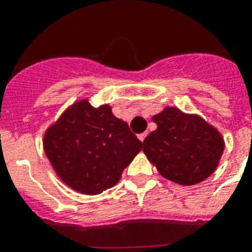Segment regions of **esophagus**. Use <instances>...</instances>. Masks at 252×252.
I'll return each instance as SVG.
<instances>
[{
    "label": "esophagus",
    "mask_w": 252,
    "mask_h": 252,
    "mask_svg": "<svg viewBox=\"0 0 252 252\" xmlns=\"http://www.w3.org/2000/svg\"><path fill=\"white\" fill-rule=\"evenodd\" d=\"M146 136H148V133H146V132H144V133H141V134H138V140H140L141 142H144V140H145Z\"/></svg>",
    "instance_id": "34e87169"
}]
</instances>
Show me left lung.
Returning a JSON list of instances; mask_svg holds the SVG:
<instances>
[{"label": "left lung", "mask_w": 252, "mask_h": 252, "mask_svg": "<svg viewBox=\"0 0 252 252\" xmlns=\"http://www.w3.org/2000/svg\"><path fill=\"white\" fill-rule=\"evenodd\" d=\"M157 129L144 140L142 152L158 172L180 186H193L216 171L225 149L220 130L197 114L165 107L152 118Z\"/></svg>", "instance_id": "left-lung-1"}]
</instances>
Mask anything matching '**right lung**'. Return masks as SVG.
<instances>
[{
  "instance_id": "add662e5",
  "label": "right lung",
  "mask_w": 252,
  "mask_h": 252,
  "mask_svg": "<svg viewBox=\"0 0 252 252\" xmlns=\"http://www.w3.org/2000/svg\"><path fill=\"white\" fill-rule=\"evenodd\" d=\"M43 148L63 183L93 196L122 179L123 170L140 153L142 142L112 114V107H93L82 98L47 128Z\"/></svg>"
}]
</instances>
